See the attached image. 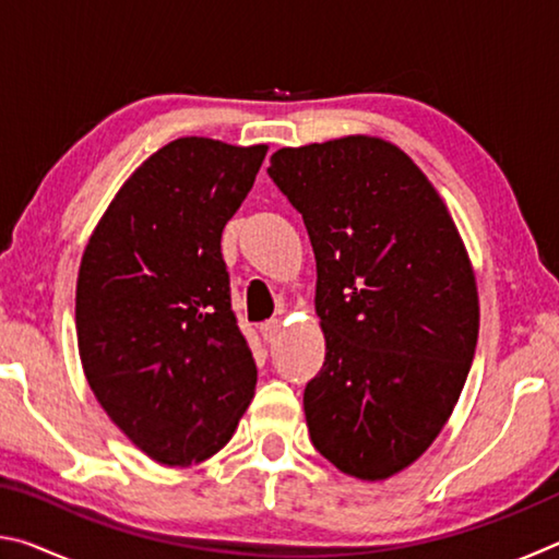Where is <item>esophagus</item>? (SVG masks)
<instances>
[{
  "mask_svg": "<svg viewBox=\"0 0 559 559\" xmlns=\"http://www.w3.org/2000/svg\"><path fill=\"white\" fill-rule=\"evenodd\" d=\"M281 333H283V325H281L278 318L266 320V323L261 325V337L266 340V343H276V340L281 337Z\"/></svg>",
  "mask_w": 559,
  "mask_h": 559,
  "instance_id": "34e87169",
  "label": "esophagus"
}]
</instances>
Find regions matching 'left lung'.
Instances as JSON below:
<instances>
[{"mask_svg":"<svg viewBox=\"0 0 559 559\" xmlns=\"http://www.w3.org/2000/svg\"><path fill=\"white\" fill-rule=\"evenodd\" d=\"M269 175L316 253L325 362L302 394L310 441L347 476L384 480L431 447L466 384L480 320L466 243L382 138L281 147Z\"/></svg>","mask_w":559,"mask_h":559,"instance_id":"left-lung-1","label":"left lung"}]
</instances>
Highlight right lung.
I'll list each match as a JSON object with an SVG mask.
<instances>
[{"label": "right lung", "instance_id": "add662e5", "mask_svg": "<svg viewBox=\"0 0 559 559\" xmlns=\"http://www.w3.org/2000/svg\"><path fill=\"white\" fill-rule=\"evenodd\" d=\"M266 153L269 145L173 140L126 179L83 251V372L110 421L163 466L214 456L257 390L222 231Z\"/></svg>", "mask_w": 559, "mask_h": 559}]
</instances>
